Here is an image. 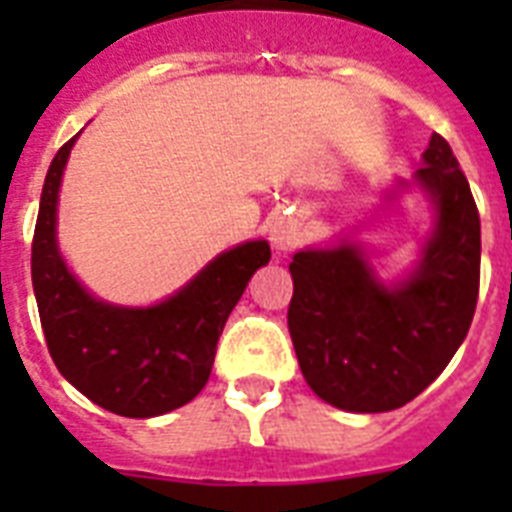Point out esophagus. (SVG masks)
Segmentation results:
<instances>
[{
  "instance_id": "34e87169",
  "label": "esophagus",
  "mask_w": 512,
  "mask_h": 512,
  "mask_svg": "<svg viewBox=\"0 0 512 512\" xmlns=\"http://www.w3.org/2000/svg\"><path fill=\"white\" fill-rule=\"evenodd\" d=\"M303 241V225L297 217L289 215H279L271 223V244L279 252H289V249H295L297 244Z\"/></svg>"
}]
</instances>
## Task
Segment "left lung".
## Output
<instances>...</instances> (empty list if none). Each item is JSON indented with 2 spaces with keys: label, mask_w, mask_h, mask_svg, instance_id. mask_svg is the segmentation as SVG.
Here are the masks:
<instances>
[{
  "label": "left lung",
  "mask_w": 512,
  "mask_h": 512,
  "mask_svg": "<svg viewBox=\"0 0 512 512\" xmlns=\"http://www.w3.org/2000/svg\"><path fill=\"white\" fill-rule=\"evenodd\" d=\"M414 180L436 207L422 257L385 287L353 244L289 263V335L305 382L345 412H390L420 396L468 335L481 279V220L452 148L433 132ZM404 185V183H401Z\"/></svg>",
  "instance_id": "8db88e82"
}]
</instances>
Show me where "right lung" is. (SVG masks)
I'll return each mask as SVG.
<instances>
[{
	"label": "right lung",
	"instance_id": "1",
	"mask_svg": "<svg viewBox=\"0 0 512 512\" xmlns=\"http://www.w3.org/2000/svg\"><path fill=\"white\" fill-rule=\"evenodd\" d=\"M74 140L55 154L44 177L31 244L44 340L58 372L92 404L122 417L167 414L207 385L225 321L252 273L271 260V247L247 241L228 249L151 308L103 303L68 271L55 239L60 177Z\"/></svg>",
	"mask_w": 512,
	"mask_h": 512
}]
</instances>
